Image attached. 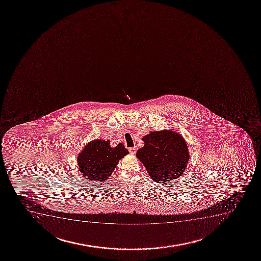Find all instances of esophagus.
Listing matches in <instances>:
<instances>
[{
	"label": "esophagus",
	"mask_w": 261,
	"mask_h": 261,
	"mask_svg": "<svg viewBox=\"0 0 261 261\" xmlns=\"http://www.w3.org/2000/svg\"><path fill=\"white\" fill-rule=\"evenodd\" d=\"M136 147H129V152H130V153H132V154H135V153H136Z\"/></svg>",
	"instance_id": "obj_1"
}]
</instances>
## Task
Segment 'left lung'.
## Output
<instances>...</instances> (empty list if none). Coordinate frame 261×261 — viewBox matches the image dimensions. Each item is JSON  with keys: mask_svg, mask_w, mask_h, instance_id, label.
<instances>
[{"mask_svg": "<svg viewBox=\"0 0 261 261\" xmlns=\"http://www.w3.org/2000/svg\"><path fill=\"white\" fill-rule=\"evenodd\" d=\"M144 147L136 156L153 181L165 184L181 176L187 167L189 152L181 135L172 131H154L142 138Z\"/></svg>", "mask_w": 261, "mask_h": 261, "instance_id": "1", "label": "left lung"}]
</instances>
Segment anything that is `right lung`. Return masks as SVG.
Listing matches in <instances>:
<instances>
[{"instance_id": "add662e5", "label": "right lung", "mask_w": 261, "mask_h": 261, "mask_svg": "<svg viewBox=\"0 0 261 261\" xmlns=\"http://www.w3.org/2000/svg\"><path fill=\"white\" fill-rule=\"evenodd\" d=\"M127 153L128 151L121 143L111 147L109 141H92L77 156L81 175L89 181H104L112 175L119 161Z\"/></svg>"}]
</instances>
